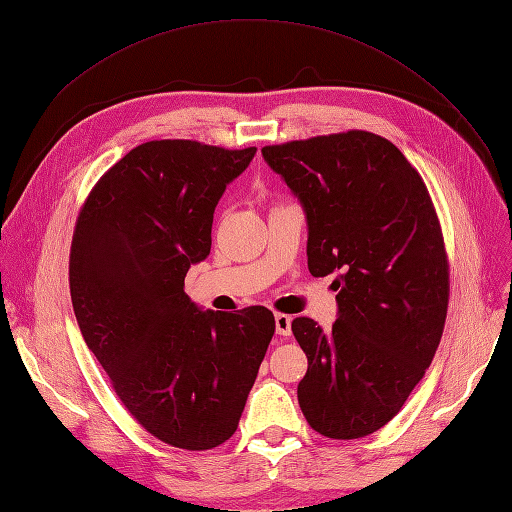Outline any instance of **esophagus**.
Returning a JSON list of instances; mask_svg holds the SVG:
<instances>
[{
    "label": "esophagus",
    "instance_id": "34e87169",
    "mask_svg": "<svg viewBox=\"0 0 512 512\" xmlns=\"http://www.w3.org/2000/svg\"><path fill=\"white\" fill-rule=\"evenodd\" d=\"M275 333L288 337L292 333V318L286 314H275Z\"/></svg>",
    "mask_w": 512,
    "mask_h": 512
}]
</instances>
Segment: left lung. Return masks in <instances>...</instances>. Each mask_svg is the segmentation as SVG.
I'll return each mask as SVG.
<instances>
[{"mask_svg":"<svg viewBox=\"0 0 512 512\" xmlns=\"http://www.w3.org/2000/svg\"><path fill=\"white\" fill-rule=\"evenodd\" d=\"M262 158L301 200L309 273H337L333 329L292 320L307 354L299 406L322 436H369L406 404L444 331L448 260L427 185L365 130L269 145Z\"/></svg>","mask_w":512,"mask_h":512,"instance_id":"1","label":"left lung"}]
</instances>
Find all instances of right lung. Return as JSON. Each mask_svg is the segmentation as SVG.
<instances>
[{
	"label": "right lung",
	"instance_id": "obj_1",
	"mask_svg": "<svg viewBox=\"0 0 512 512\" xmlns=\"http://www.w3.org/2000/svg\"><path fill=\"white\" fill-rule=\"evenodd\" d=\"M254 153L138 145L100 177L74 228L70 294L85 344L136 421L185 451L237 431L275 333L267 307L203 312L183 292L211 252L215 205Z\"/></svg>",
	"mask_w": 512,
	"mask_h": 512
}]
</instances>
